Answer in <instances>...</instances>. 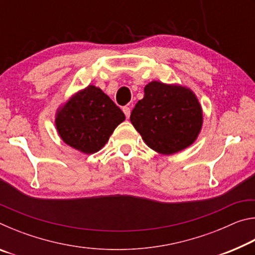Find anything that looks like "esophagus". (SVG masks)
Here are the masks:
<instances>
[{
	"instance_id": "34e87169",
	"label": "esophagus",
	"mask_w": 255,
	"mask_h": 255,
	"mask_svg": "<svg viewBox=\"0 0 255 255\" xmlns=\"http://www.w3.org/2000/svg\"><path fill=\"white\" fill-rule=\"evenodd\" d=\"M123 111H124V114H125V116H126L127 118L130 117V112H131L130 108H129V107H124L123 108Z\"/></svg>"
}]
</instances>
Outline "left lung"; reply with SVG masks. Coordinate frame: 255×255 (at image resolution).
<instances>
[{
	"mask_svg": "<svg viewBox=\"0 0 255 255\" xmlns=\"http://www.w3.org/2000/svg\"><path fill=\"white\" fill-rule=\"evenodd\" d=\"M130 122L149 148L172 155L195 143L204 116L199 100L188 86L152 81L132 109Z\"/></svg>",
	"mask_w": 255,
	"mask_h": 255,
	"instance_id": "1",
	"label": "left lung"
}]
</instances>
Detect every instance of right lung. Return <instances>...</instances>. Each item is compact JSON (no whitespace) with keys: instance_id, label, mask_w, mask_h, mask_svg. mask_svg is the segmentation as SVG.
Instances as JSON below:
<instances>
[{"instance_id":"1","label":"right lung","mask_w":255,"mask_h":255,"mask_svg":"<svg viewBox=\"0 0 255 255\" xmlns=\"http://www.w3.org/2000/svg\"><path fill=\"white\" fill-rule=\"evenodd\" d=\"M125 119L124 112L100 88L88 85L57 108L55 126L66 145L93 154L108 143Z\"/></svg>"}]
</instances>
